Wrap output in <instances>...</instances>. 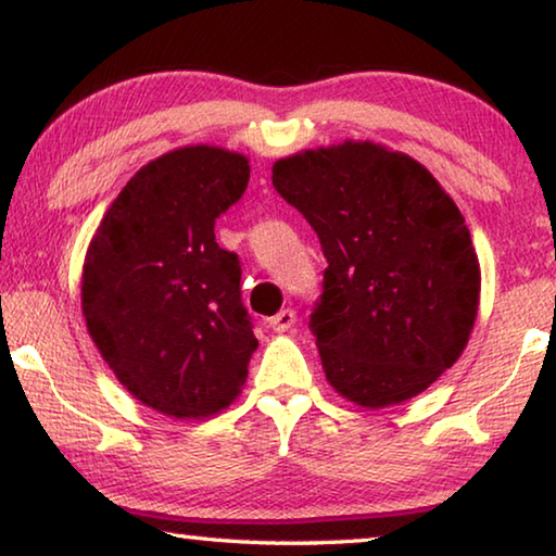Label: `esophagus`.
Listing matches in <instances>:
<instances>
[{
  "instance_id": "esophagus-1",
  "label": "esophagus",
  "mask_w": 556,
  "mask_h": 556,
  "mask_svg": "<svg viewBox=\"0 0 556 556\" xmlns=\"http://www.w3.org/2000/svg\"><path fill=\"white\" fill-rule=\"evenodd\" d=\"M293 325H295V313L293 311H280L276 317H270L273 332H278V334L288 332Z\"/></svg>"
}]
</instances>
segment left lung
Returning <instances> with one entry per match:
<instances>
[{"instance_id": "left-lung-1", "label": "left lung", "mask_w": 556, "mask_h": 556, "mask_svg": "<svg viewBox=\"0 0 556 556\" xmlns=\"http://www.w3.org/2000/svg\"><path fill=\"white\" fill-rule=\"evenodd\" d=\"M327 268L311 317L325 377L362 408L408 402L466 350L480 263L460 208L421 162L344 140L273 162Z\"/></svg>"}]
</instances>
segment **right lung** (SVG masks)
I'll list each match as a JSON object with an SVG mask.
<instances>
[{"label": "right lung", "mask_w": 556, "mask_h": 556, "mask_svg": "<svg viewBox=\"0 0 556 556\" xmlns=\"http://www.w3.org/2000/svg\"><path fill=\"white\" fill-rule=\"evenodd\" d=\"M249 177L241 152L169 150L135 172L88 243L80 311L90 340L140 404L177 421L229 408L258 348L239 256L214 236Z\"/></svg>", "instance_id": "obj_1"}]
</instances>
